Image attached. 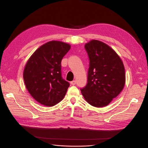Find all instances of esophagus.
Masks as SVG:
<instances>
[{
	"mask_svg": "<svg viewBox=\"0 0 148 148\" xmlns=\"http://www.w3.org/2000/svg\"><path fill=\"white\" fill-rule=\"evenodd\" d=\"M71 84H72V85H75V84H76V81H75V80L72 81H71Z\"/></svg>",
	"mask_w": 148,
	"mask_h": 148,
	"instance_id": "34e87169",
	"label": "esophagus"
}]
</instances>
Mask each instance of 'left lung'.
<instances>
[{
	"label": "left lung",
	"mask_w": 148,
	"mask_h": 148,
	"mask_svg": "<svg viewBox=\"0 0 148 148\" xmlns=\"http://www.w3.org/2000/svg\"><path fill=\"white\" fill-rule=\"evenodd\" d=\"M90 60L88 83L81 89L86 102L96 108L109 105L123 89V63L113 49L98 40L84 45Z\"/></svg>",
	"instance_id": "8db88e82"
}]
</instances>
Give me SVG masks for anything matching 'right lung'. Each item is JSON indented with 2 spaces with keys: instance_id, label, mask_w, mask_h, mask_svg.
Here are the masks:
<instances>
[{
  "instance_id": "1",
  "label": "right lung",
  "mask_w": 148,
  "mask_h": 148,
  "mask_svg": "<svg viewBox=\"0 0 148 148\" xmlns=\"http://www.w3.org/2000/svg\"><path fill=\"white\" fill-rule=\"evenodd\" d=\"M71 45L52 40L40 46L30 56L23 71L28 92L36 101L53 106L64 98L70 84L63 79L61 62Z\"/></svg>"
}]
</instances>
